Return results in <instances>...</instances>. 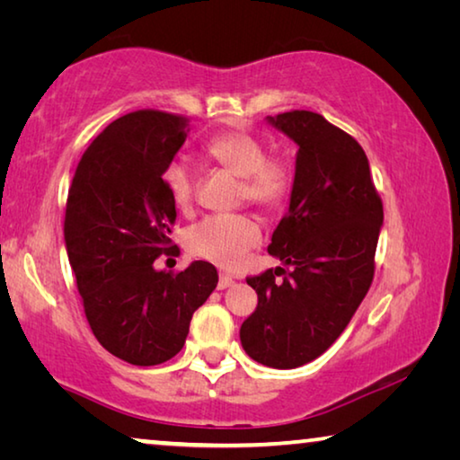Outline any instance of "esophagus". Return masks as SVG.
I'll return each mask as SVG.
<instances>
[{
	"instance_id": "34e87169",
	"label": "esophagus",
	"mask_w": 460,
	"mask_h": 460,
	"mask_svg": "<svg viewBox=\"0 0 460 460\" xmlns=\"http://www.w3.org/2000/svg\"><path fill=\"white\" fill-rule=\"evenodd\" d=\"M231 284H233V278L227 276V274H221L219 276V284H217V288H219V290H225V288H229Z\"/></svg>"
}]
</instances>
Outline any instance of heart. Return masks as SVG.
I'll list each match as a JSON object with an SVG mask.
<instances>
[{
	"mask_svg": "<svg viewBox=\"0 0 460 460\" xmlns=\"http://www.w3.org/2000/svg\"><path fill=\"white\" fill-rule=\"evenodd\" d=\"M202 155L213 164L241 178L239 199L263 208H282L294 190V166L284 154H266L252 131H225L202 144ZM170 200L178 211H190L194 202V170L182 160H172L162 174ZM261 243V225L249 213L211 215L186 231V247L192 255L215 266L233 270Z\"/></svg>",
	"mask_w": 460,
	"mask_h": 460,
	"instance_id": "b5f03b06",
	"label": "heart"
}]
</instances>
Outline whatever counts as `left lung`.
Wrapping results in <instances>:
<instances>
[{
  "mask_svg": "<svg viewBox=\"0 0 460 460\" xmlns=\"http://www.w3.org/2000/svg\"><path fill=\"white\" fill-rule=\"evenodd\" d=\"M268 121L298 144L290 208L268 247L292 270L247 278L258 308L239 337L253 361L294 369L341 337L367 294L384 205L367 155L347 131L300 109Z\"/></svg>",
  "mask_w": 460,
  "mask_h": 460,
  "instance_id": "obj_1",
  "label": "left lung"
}]
</instances>
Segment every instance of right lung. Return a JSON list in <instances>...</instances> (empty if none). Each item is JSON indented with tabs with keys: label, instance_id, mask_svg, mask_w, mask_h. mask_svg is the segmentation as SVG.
I'll use <instances>...</instances> for the list:
<instances>
[{
	"label": "right lung",
	"instance_id": "add662e5",
	"mask_svg": "<svg viewBox=\"0 0 460 460\" xmlns=\"http://www.w3.org/2000/svg\"><path fill=\"white\" fill-rule=\"evenodd\" d=\"M189 134L182 115L139 109L101 131L68 189L65 241L91 331L131 365H160L181 351L194 310L219 282L208 261L158 271L172 255L176 207L162 181Z\"/></svg>",
	"mask_w": 460,
	"mask_h": 460
}]
</instances>
